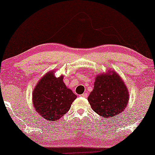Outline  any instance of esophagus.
Listing matches in <instances>:
<instances>
[{
  "mask_svg": "<svg viewBox=\"0 0 155 155\" xmlns=\"http://www.w3.org/2000/svg\"><path fill=\"white\" fill-rule=\"evenodd\" d=\"M81 97H87V96H88V94H87V93H83L81 95Z\"/></svg>",
  "mask_w": 155,
  "mask_h": 155,
  "instance_id": "esophagus-1",
  "label": "esophagus"
}]
</instances>
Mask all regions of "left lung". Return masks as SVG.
<instances>
[{
	"instance_id": "1",
	"label": "left lung",
	"mask_w": 155,
	"mask_h": 155,
	"mask_svg": "<svg viewBox=\"0 0 155 155\" xmlns=\"http://www.w3.org/2000/svg\"><path fill=\"white\" fill-rule=\"evenodd\" d=\"M129 93L124 81L114 71L108 69L96 76L94 89L88 97L92 110L102 118H112L125 110Z\"/></svg>"
}]
</instances>
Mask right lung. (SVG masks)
<instances>
[{
  "mask_svg": "<svg viewBox=\"0 0 155 155\" xmlns=\"http://www.w3.org/2000/svg\"><path fill=\"white\" fill-rule=\"evenodd\" d=\"M53 71L48 72L37 84L32 102L37 113L48 120H58L69 110L77 96L63 82V76L55 77Z\"/></svg>",
  "mask_w": 155,
  "mask_h": 155,
  "instance_id": "right-lung-1",
  "label": "right lung"
}]
</instances>
